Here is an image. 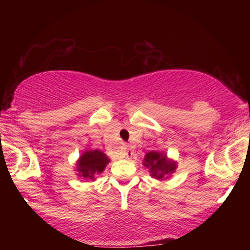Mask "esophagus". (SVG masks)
Returning <instances> with one entry per match:
<instances>
[{
	"instance_id": "1",
	"label": "esophagus",
	"mask_w": 250,
	"mask_h": 250,
	"mask_svg": "<svg viewBox=\"0 0 250 250\" xmlns=\"http://www.w3.org/2000/svg\"><path fill=\"white\" fill-rule=\"evenodd\" d=\"M123 155H125V156L127 157V159H130V157L133 156V151H131V149L125 148V151H123Z\"/></svg>"
}]
</instances>
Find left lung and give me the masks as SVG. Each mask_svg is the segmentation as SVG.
Here are the masks:
<instances>
[{
  "label": "left lung",
  "mask_w": 250,
  "mask_h": 250,
  "mask_svg": "<svg viewBox=\"0 0 250 250\" xmlns=\"http://www.w3.org/2000/svg\"><path fill=\"white\" fill-rule=\"evenodd\" d=\"M142 163L149 169L150 176L157 180L168 179L177 168L176 161L169 159L167 154L159 150L148 151Z\"/></svg>",
  "instance_id": "8db88e82"
}]
</instances>
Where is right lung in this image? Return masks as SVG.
Here are the masks:
<instances>
[{
	"mask_svg": "<svg viewBox=\"0 0 250 250\" xmlns=\"http://www.w3.org/2000/svg\"><path fill=\"white\" fill-rule=\"evenodd\" d=\"M110 159L103 151L95 149V150H84L79 160L76 161L77 176L84 180L95 181L96 176L101 174L107 167Z\"/></svg>",
	"mask_w": 250,
	"mask_h": 250,
	"instance_id": "right-lung-1",
	"label": "right lung"
}]
</instances>
